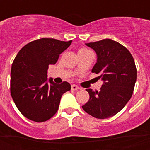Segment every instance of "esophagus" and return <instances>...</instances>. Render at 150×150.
<instances>
[{
	"mask_svg": "<svg viewBox=\"0 0 150 150\" xmlns=\"http://www.w3.org/2000/svg\"><path fill=\"white\" fill-rule=\"evenodd\" d=\"M71 89L73 90V91H77V90H79V88L77 85L72 84L71 85Z\"/></svg>",
	"mask_w": 150,
	"mask_h": 150,
	"instance_id": "34e87169",
	"label": "esophagus"
}]
</instances>
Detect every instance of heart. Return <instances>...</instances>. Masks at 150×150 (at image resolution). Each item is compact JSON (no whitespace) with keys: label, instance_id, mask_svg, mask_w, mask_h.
I'll use <instances>...</instances> for the list:
<instances>
[{"label":"heart","instance_id":"1","mask_svg":"<svg viewBox=\"0 0 150 150\" xmlns=\"http://www.w3.org/2000/svg\"><path fill=\"white\" fill-rule=\"evenodd\" d=\"M88 49H85V48H81V49H79V52H83V51H88Z\"/></svg>","mask_w":150,"mask_h":150}]
</instances>
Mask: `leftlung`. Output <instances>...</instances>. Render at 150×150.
<instances>
[{
    "mask_svg": "<svg viewBox=\"0 0 150 150\" xmlns=\"http://www.w3.org/2000/svg\"><path fill=\"white\" fill-rule=\"evenodd\" d=\"M86 45L97 54L91 72L99 74L104 84L99 91L86 89L90 98L82 108L96 118H109L119 112L132 96L137 80L135 62L129 50L112 39Z\"/></svg>",
    "mask_w": 150,
    "mask_h": 150,
    "instance_id": "obj_1",
    "label": "left lung"
}]
</instances>
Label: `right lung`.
Returning a JSON list of instances; mask_svg holds the SVG:
<instances>
[{
	"label": "right lung",
	"mask_w": 150,
	"mask_h": 150,
	"mask_svg": "<svg viewBox=\"0 0 150 150\" xmlns=\"http://www.w3.org/2000/svg\"><path fill=\"white\" fill-rule=\"evenodd\" d=\"M43 38L23 46L11 67L10 92L20 112L27 119L43 122L59 109L62 96L71 90V84L47 80L49 65L55 64L59 54L71 44Z\"/></svg>",
	"instance_id": "right-lung-1"
}]
</instances>
